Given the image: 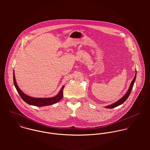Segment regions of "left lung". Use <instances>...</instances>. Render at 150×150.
I'll list each match as a JSON object with an SVG mask.
<instances>
[{"mask_svg": "<svg viewBox=\"0 0 150 150\" xmlns=\"http://www.w3.org/2000/svg\"><path fill=\"white\" fill-rule=\"evenodd\" d=\"M136 72L135 73V76H134V79H133V80L132 81V82L130 83V86L127 92V93L125 94V95L122 98H121L119 100H118L117 102L114 103L113 104H111V105H110L108 106H106V108H112L114 107H117V106L122 105L123 103H124L125 102V100L128 99V98L129 96V95H130V92L132 91V89L133 88V86L134 81H135V80H136Z\"/></svg>", "mask_w": 150, "mask_h": 150, "instance_id": "obj_1", "label": "left lung"}]
</instances>
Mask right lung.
I'll return each instance as SVG.
<instances>
[{
    "mask_svg": "<svg viewBox=\"0 0 150 150\" xmlns=\"http://www.w3.org/2000/svg\"><path fill=\"white\" fill-rule=\"evenodd\" d=\"M13 80H14V86L17 92H18L19 95H20L21 98L22 99V100L24 102H25L26 103L30 105L39 106V107L49 106L58 102L63 98V89L64 88V86L62 87L59 93L54 97L48 98H32L30 96L26 95L20 89L18 86H17L16 81L14 72L13 74Z\"/></svg>",
    "mask_w": 150,
    "mask_h": 150,
    "instance_id": "right-lung-1",
    "label": "right lung"
}]
</instances>
